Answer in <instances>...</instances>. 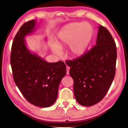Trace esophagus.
Masks as SVG:
<instances>
[{
  "label": "esophagus",
  "instance_id": "esophagus-1",
  "mask_svg": "<svg viewBox=\"0 0 128 128\" xmlns=\"http://www.w3.org/2000/svg\"><path fill=\"white\" fill-rule=\"evenodd\" d=\"M69 69L70 68L69 66H66V74L69 75Z\"/></svg>",
  "mask_w": 128,
  "mask_h": 128
}]
</instances>
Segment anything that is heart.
<instances>
[{"mask_svg": "<svg viewBox=\"0 0 128 128\" xmlns=\"http://www.w3.org/2000/svg\"><path fill=\"white\" fill-rule=\"evenodd\" d=\"M93 34V28L88 22L69 24L61 30L56 44L53 45L52 52L56 55L61 54V49L69 44V52L73 57L84 54Z\"/></svg>", "mask_w": 128, "mask_h": 128, "instance_id": "b5f03b06", "label": "heart"}]
</instances>
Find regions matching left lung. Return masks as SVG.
Listing matches in <instances>:
<instances>
[{
    "label": "left lung",
    "instance_id": "left-lung-1",
    "mask_svg": "<svg viewBox=\"0 0 128 128\" xmlns=\"http://www.w3.org/2000/svg\"><path fill=\"white\" fill-rule=\"evenodd\" d=\"M98 28L96 45L80 57L66 62L70 67L75 98L86 107L102 100L115 75V42L105 27L100 25Z\"/></svg>",
    "mask_w": 128,
    "mask_h": 128
}]
</instances>
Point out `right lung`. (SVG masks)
Instances as JSON below:
<instances>
[{"instance_id": "obj_1", "label": "right lung", "mask_w": 128, "mask_h": 128, "mask_svg": "<svg viewBox=\"0 0 128 128\" xmlns=\"http://www.w3.org/2000/svg\"><path fill=\"white\" fill-rule=\"evenodd\" d=\"M34 20L21 26L12 43L10 65L15 84L25 98L36 106L48 107L55 102L66 74L62 61L48 62L27 48L25 37L35 30Z\"/></svg>"}]
</instances>
